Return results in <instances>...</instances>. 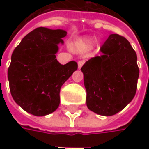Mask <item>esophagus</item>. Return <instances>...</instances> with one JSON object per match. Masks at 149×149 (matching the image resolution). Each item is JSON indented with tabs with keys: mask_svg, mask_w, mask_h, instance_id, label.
<instances>
[{
	"mask_svg": "<svg viewBox=\"0 0 149 149\" xmlns=\"http://www.w3.org/2000/svg\"><path fill=\"white\" fill-rule=\"evenodd\" d=\"M84 64V60H79V61L78 62V67H79V68L80 69V68H81V67L83 66Z\"/></svg>",
	"mask_w": 149,
	"mask_h": 149,
	"instance_id": "obj_1",
	"label": "esophagus"
}]
</instances>
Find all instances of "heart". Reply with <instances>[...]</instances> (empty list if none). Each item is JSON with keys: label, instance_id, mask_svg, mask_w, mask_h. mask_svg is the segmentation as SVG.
Wrapping results in <instances>:
<instances>
[{"label": "heart", "instance_id": "obj_1", "mask_svg": "<svg viewBox=\"0 0 149 149\" xmlns=\"http://www.w3.org/2000/svg\"><path fill=\"white\" fill-rule=\"evenodd\" d=\"M84 42L86 44H90V40H85Z\"/></svg>", "mask_w": 149, "mask_h": 149}]
</instances>
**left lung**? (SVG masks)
<instances>
[{
    "instance_id": "obj_1",
    "label": "left lung",
    "mask_w": 149,
    "mask_h": 149,
    "mask_svg": "<svg viewBox=\"0 0 149 149\" xmlns=\"http://www.w3.org/2000/svg\"><path fill=\"white\" fill-rule=\"evenodd\" d=\"M102 54L88 60L81 70L91 111L111 116L134 99L139 76L137 54L129 40L112 34L100 47Z\"/></svg>"
}]
</instances>
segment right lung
Returning <instances> with one entry per match:
<instances>
[{"mask_svg":"<svg viewBox=\"0 0 149 149\" xmlns=\"http://www.w3.org/2000/svg\"><path fill=\"white\" fill-rule=\"evenodd\" d=\"M63 30L38 27L15 47L8 68L10 91L15 102L36 116L53 113L60 105L61 86L78 69L75 61L61 65L55 59Z\"/></svg>","mask_w":149,"mask_h":149,"instance_id":"add662e5","label":"right lung"}]
</instances>
